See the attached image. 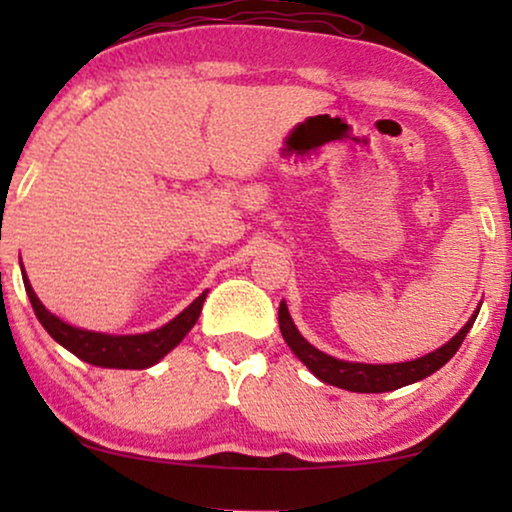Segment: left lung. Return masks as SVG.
Returning <instances> with one entry per match:
<instances>
[{"instance_id": "1", "label": "left lung", "mask_w": 512, "mask_h": 512, "mask_svg": "<svg viewBox=\"0 0 512 512\" xmlns=\"http://www.w3.org/2000/svg\"><path fill=\"white\" fill-rule=\"evenodd\" d=\"M478 312L480 307H475V312L471 314V319L466 321L464 328H461L452 340H447L443 347H438L436 352L403 363H356L335 359L331 354L319 352L317 347H312L310 342L300 335L284 300L279 303V331H282V338L286 340V345L291 347V352L296 354L298 359L310 368V373L314 377H319L321 382L333 384V387L347 391H356V394H382V391L408 387V384L424 380V377L436 373L438 368H443L445 363L457 354V349L461 347V342H464L466 333L471 331Z\"/></svg>"}]
</instances>
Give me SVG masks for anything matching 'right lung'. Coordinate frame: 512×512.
Instances as JSON below:
<instances>
[{"label":"right lung","instance_id":"1","mask_svg":"<svg viewBox=\"0 0 512 512\" xmlns=\"http://www.w3.org/2000/svg\"><path fill=\"white\" fill-rule=\"evenodd\" d=\"M23 270V282L25 291L30 296L32 310L41 321V326L46 328L48 335L55 342H60L62 347L69 349L74 356H79L81 361L90 363V366L100 368H123V370H142L151 368L163 359L165 354H170L181 340L186 338V333L191 331L202 312V303H205L207 293H202L186 307L184 312L177 314L172 321H167L165 326L156 328L149 333H137V335H109V333H95L86 331V328H76L60 317H55L53 312H48L44 303L34 293L30 279Z\"/></svg>","mask_w":512,"mask_h":512}]
</instances>
